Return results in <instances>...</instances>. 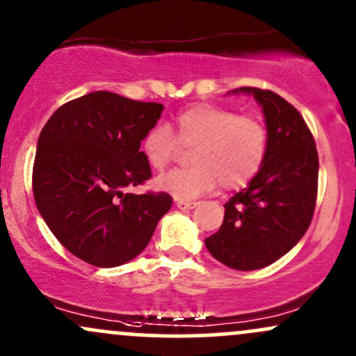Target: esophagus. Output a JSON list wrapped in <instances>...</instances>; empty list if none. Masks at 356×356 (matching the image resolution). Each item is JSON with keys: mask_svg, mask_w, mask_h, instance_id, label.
<instances>
[{"mask_svg": "<svg viewBox=\"0 0 356 356\" xmlns=\"http://www.w3.org/2000/svg\"><path fill=\"white\" fill-rule=\"evenodd\" d=\"M175 206H177L179 209H193L196 208L197 202H189V201H175Z\"/></svg>", "mask_w": 356, "mask_h": 356, "instance_id": "34e87169", "label": "esophagus"}]
</instances>
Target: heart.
<instances>
[{
    "mask_svg": "<svg viewBox=\"0 0 356 356\" xmlns=\"http://www.w3.org/2000/svg\"><path fill=\"white\" fill-rule=\"evenodd\" d=\"M193 146L189 160L194 165L160 175L155 181L159 191L175 199H193L218 182L229 191L247 186L267 157L268 134L255 116L199 103L179 113L174 135L167 127H154L142 142L143 155L155 170L165 169L181 147Z\"/></svg>",
    "mask_w": 356,
    "mask_h": 356,
    "instance_id": "obj_1",
    "label": "heart"
}]
</instances>
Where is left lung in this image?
<instances>
[{
    "instance_id": "obj_1",
    "label": "left lung",
    "mask_w": 356,
    "mask_h": 356,
    "mask_svg": "<svg viewBox=\"0 0 356 356\" xmlns=\"http://www.w3.org/2000/svg\"><path fill=\"white\" fill-rule=\"evenodd\" d=\"M261 106L268 134L264 165L225 204V218L204 240L218 261L235 270H257L298 245L309 228L318 196L319 159L300 113L268 89L240 88Z\"/></svg>"
}]
</instances>
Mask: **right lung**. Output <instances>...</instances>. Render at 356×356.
Listing matches in <instances>:
<instances>
[{"label": "right lung", "instance_id": "1", "mask_svg": "<svg viewBox=\"0 0 356 356\" xmlns=\"http://www.w3.org/2000/svg\"><path fill=\"white\" fill-rule=\"evenodd\" d=\"M163 104L96 91L62 104L40 131L33 162V197L54 236L95 267H118L145 250L167 193L127 187L152 177L140 150Z\"/></svg>", "mask_w": 356, "mask_h": 356}]
</instances>
